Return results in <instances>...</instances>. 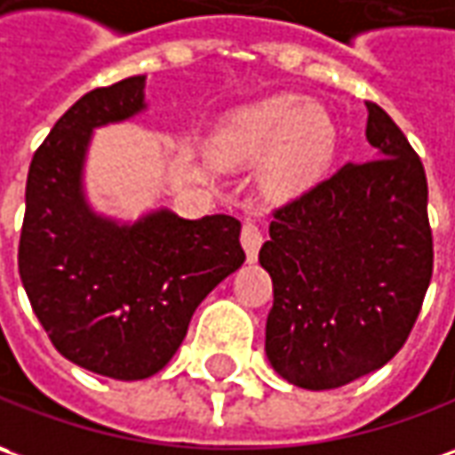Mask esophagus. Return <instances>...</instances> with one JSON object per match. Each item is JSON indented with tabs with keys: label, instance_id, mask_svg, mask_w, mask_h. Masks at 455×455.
Listing matches in <instances>:
<instances>
[{
	"label": "esophagus",
	"instance_id": "1",
	"mask_svg": "<svg viewBox=\"0 0 455 455\" xmlns=\"http://www.w3.org/2000/svg\"><path fill=\"white\" fill-rule=\"evenodd\" d=\"M261 243H264V234H261L259 224L251 221V219H246V221H243V227H241V246H243V251H246V259H249V261H256Z\"/></svg>",
	"mask_w": 455,
	"mask_h": 455
}]
</instances>
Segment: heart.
<instances>
[{"label": "heart", "instance_id": "1", "mask_svg": "<svg viewBox=\"0 0 455 455\" xmlns=\"http://www.w3.org/2000/svg\"><path fill=\"white\" fill-rule=\"evenodd\" d=\"M339 126L329 109L306 97L279 94L243 107L216 132L214 159L224 166H246L267 156L261 187L268 196L289 199L314 187L331 166Z\"/></svg>", "mask_w": 455, "mask_h": 455}]
</instances>
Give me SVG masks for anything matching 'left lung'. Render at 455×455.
Listing matches in <instances>:
<instances>
[{"mask_svg":"<svg viewBox=\"0 0 455 455\" xmlns=\"http://www.w3.org/2000/svg\"><path fill=\"white\" fill-rule=\"evenodd\" d=\"M366 109L376 159L346 164L276 209L259 251L274 283L267 356L308 391L346 386L396 356L434 274L421 159L379 104Z\"/></svg>","mask_w":455,"mask_h":455,"instance_id":"1","label":"left lung"}]
</instances>
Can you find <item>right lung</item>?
Here are the masks:
<instances>
[{
    "instance_id": "add662e5",
    "label": "right lung",
    "mask_w": 455,
    "mask_h": 455,
    "mask_svg": "<svg viewBox=\"0 0 455 455\" xmlns=\"http://www.w3.org/2000/svg\"><path fill=\"white\" fill-rule=\"evenodd\" d=\"M144 82L101 86L64 111L29 166L20 239L21 283L54 348L116 381L162 371L196 306L246 259L234 216L156 209L119 224L86 202L92 132L147 109Z\"/></svg>"
}]
</instances>
